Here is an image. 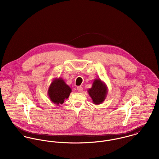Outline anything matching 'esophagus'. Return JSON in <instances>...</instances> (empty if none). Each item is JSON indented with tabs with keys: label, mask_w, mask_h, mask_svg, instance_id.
<instances>
[{
	"label": "esophagus",
	"mask_w": 159,
	"mask_h": 159,
	"mask_svg": "<svg viewBox=\"0 0 159 159\" xmlns=\"http://www.w3.org/2000/svg\"><path fill=\"white\" fill-rule=\"evenodd\" d=\"M77 91H78L79 92H82L83 91V87H81V86H78V87H77Z\"/></svg>",
	"instance_id": "obj_1"
}]
</instances>
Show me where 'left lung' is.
Instances as JSON below:
<instances>
[{
  "mask_svg": "<svg viewBox=\"0 0 159 159\" xmlns=\"http://www.w3.org/2000/svg\"><path fill=\"white\" fill-rule=\"evenodd\" d=\"M88 93L95 105H100L105 100L108 89L105 82L100 78L93 80L92 88L88 90Z\"/></svg>",
  "mask_w": 159,
  "mask_h": 159,
  "instance_id": "left-lung-1",
  "label": "left lung"
}]
</instances>
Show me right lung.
Segmentation results:
<instances>
[{"label": "right lung", "mask_w": 159, "mask_h": 159, "mask_svg": "<svg viewBox=\"0 0 159 159\" xmlns=\"http://www.w3.org/2000/svg\"><path fill=\"white\" fill-rule=\"evenodd\" d=\"M71 91L62 78H54L48 89V95L53 103L59 106L68 98Z\"/></svg>", "instance_id": "1"}]
</instances>
